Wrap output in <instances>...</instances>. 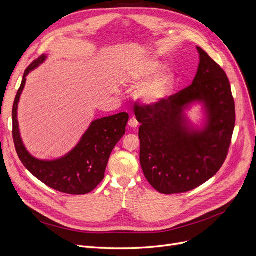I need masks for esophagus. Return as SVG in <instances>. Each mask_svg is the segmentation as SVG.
<instances>
[{"label": "esophagus", "instance_id": "esophagus-1", "mask_svg": "<svg viewBox=\"0 0 256 256\" xmlns=\"http://www.w3.org/2000/svg\"><path fill=\"white\" fill-rule=\"evenodd\" d=\"M128 125L131 127V128H136L138 126V120L136 118V116H132V118H130L129 122H128Z\"/></svg>", "mask_w": 256, "mask_h": 256}]
</instances>
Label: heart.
I'll list each match as a JSON object with an SVG mask.
<instances>
[{"label": "heart", "instance_id": "1", "mask_svg": "<svg viewBox=\"0 0 256 256\" xmlns=\"http://www.w3.org/2000/svg\"><path fill=\"white\" fill-rule=\"evenodd\" d=\"M160 64L156 60H147L138 63L131 70V78L136 85H143L140 90V97L144 102L157 104L166 100L173 90V76L168 74L150 80L160 70Z\"/></svg>", "mask_w": 256, "mask_h": 256}]
</instances>
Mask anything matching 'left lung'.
Returning <instances> with one entry per match:
<instances>
[{"label": "left lung", "instance_id": "left-lung-1", "mask_svg": "<svg viewBox=\"0 0 256 256\" xmlns=\"http://www.w3.org/2000/svg\"><path fill=\"white\" fill-rule=\"evenodd\" d=\"M192 84L157 104L136 102L141 127L140 161L152 187L164 194L188 192L203 184L226 161L235 128V102L226 72L200 47ZM202 101L204 130H190L182 114L186 105Z\"/></svg>", "mask_w": 256, "mask_h": 256}]
</instances>
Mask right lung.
Here are the masks:
<instances>
[{
	"label": "right lung",
	"mask_w": 256,
	"mask_h": 256,
	"mask_svg": "<svg viewBox=\"0 0 256 256\" xmlns=\"http://www.w3.org/2000/svg\"><path fill=\"white\" fill-rule=\"evenodd\" d=\"M46 60L42 54L33 60L24 72L22 82L14 98L12 106V138L18 157L37 180L48 187L67 193L81 196L94 190L104 177L109 157L118 142L126 132L129 115L122 112L112 116L96 120L82 136L81 141L65 157L44 161L30 154L21 140L17 110L20 95L24 88L26 76Z\"/></svg>",
	"instance_id": "obj_1"
}]
</instances>
